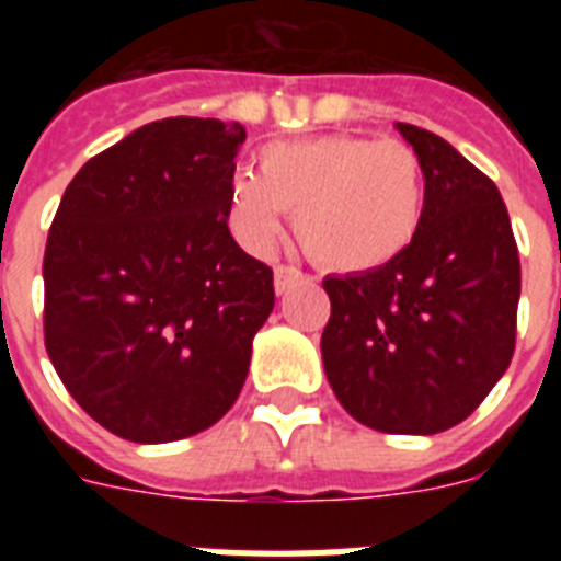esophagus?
<instances>
[{"label": "esophagus", "mask_w": 561, "mask_h": 561, "mask_svg": "<svg viewBox=\"0 0 561 561\" xmlns=\"http://www.w3.org/2000/svg\"><path fill=\"white\" fill-rule=\"evenodd\" d=\"M299 279H302V271H297V267H285V264H279V267L273 271V288H276V294H285V290H288L290 285H297Z\"/></svg>", "instance_id": "1"}]
</instances>
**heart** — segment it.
<instances>
[{
	"label": "heart",
	"mask_w": 561,
	"mask_h": 561,
	"mask_svg": "<svg viewBox=\"0 0 561 561\" xmlns=\"http://www.w3.org/2000/svg\"><path fill=\"white\" fill-rule=\"evenodd\" d=\"M425 197V165L408 142L329 134L264 145L259 174L238 171L227 206L229 227L250 253H271L288 209L317 264L367 273L416 241Z\"/></svg>",
	"instance_id": "b5f03b06"
}]
</instances>
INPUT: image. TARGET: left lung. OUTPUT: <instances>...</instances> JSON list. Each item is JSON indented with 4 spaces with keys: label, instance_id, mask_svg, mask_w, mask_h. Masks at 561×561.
Returning a JSON list of instances; mask_svg holds the SVG:
<instances>
[{
    "label": "left lung",
    "instance_id": "left-lung-1",
    "mask_svg": "<svg viewBox=\"0 0 561 561\" xmlns=\"http://www.w3.org/2000/svg\"><path fill=\"white\" fill-rule=\"evenodd\" d=\"M425 165V218L387 267L325 276L323 367L352 419L439 434L471 416L515 352L522 262L501 192L443 136L396 125Z\"/></svg>",
    "mask_w": 561,
    "mask_h": 561
}]
</instances>
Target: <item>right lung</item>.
Here are the masks:
<instances>
[{"instance_id": "1", "label": "right lung", "mask_w": 561, "mask_h": 561, "mask_svg": "<svg viewBox=\"0 0 561 561\" xmlns=\"http://www.w3.org/2000/svg\"><path fill=\"white\" fill-rule=\"evenodd\" d=\"M238 122L162 118L66 186L43 255L46 352L110 434L174 443L244 387L273 271L229 236Z\"/></svg>"}]
</instances>
